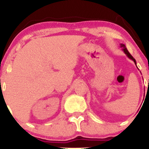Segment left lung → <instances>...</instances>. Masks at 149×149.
<instances>
[{"label": "left lung", "mask_w": 149, "mask_h": 149, "mask_svg": "<svg viewBox=\"0 0 149 149\" xmlns=\"http://www.w3.org/2000/svg\"><path fill=\"white\" fill-rule=\"evenodd\" d=\"M120 47H122V49H123V52H125V54L127 56V57H128V58H130V59H132V60L133 61H134V64H136V60H135V59H134V57H133L132 56L131 54H130V52H128L127 49L126 48L125 45L124 44H120Z\"/></svg>", "instance_id": "left-lung-1"}]
</instances>
